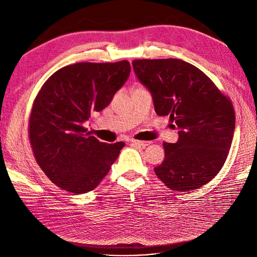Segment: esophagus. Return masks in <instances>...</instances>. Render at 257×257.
Wrapping results in <instances>:
<instances>
[{
    "instance_id": "obj_1",
    "label": "esophagus",
    "mask_w": 257,
    "mask_h": 257,
    "mask_svg": "<svg viewBox=\"0 0 257 257\" xmlns=\"http://www.w3.org/2000/svg\"><path fill=\"white\" fill-rule=\"evenodd\" d=\"M131 144L145 148V147H147V146H149V145L151 144V142H142V141H135V139H132Z\"/></svg>"
}]
</instances>
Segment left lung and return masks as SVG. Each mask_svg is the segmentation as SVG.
I'll return each instance as SVG.
<instances>
[{"label": "left lung", "mask_w": 257, "mask_h": 257, "mask_svg": "<svg viewBox=\"0 0 257 257\" xmlns=\"http://www.w3.org/2000/svg\"><path fill=\"white\" fill-rule=\"evenodd\" d=\"M138 80L150 91L159 115L176 123V144L164 143L155 175L174 191H192L220 172L230 149L235 111L209 77L180 59L134 60ZM175 127V125H174Z\"/></svg>", "instance_id": "left-lung-1"}]
</instances>
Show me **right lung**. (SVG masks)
Wrapping results in <instances>:
<instances>
[{
    "instance_id": "1",
    "label": "right lung",
    "mask_w": 257,
    "mask_h": 257,
    "mask_svg": "<svg viewBox=\"0 0 257 257\" xmlns=\"http://www.w3.org/2000/svg\"><path fill=\"white\" fill-rule=\"evenodd\" d=\"M131 73L128 61L76 63L47 79L33 103L29 137L37 164L62 190L83 194L108 174L124 143H100L85 133L92 111L110 104Z\"/></svg>"
}]
</instances>
